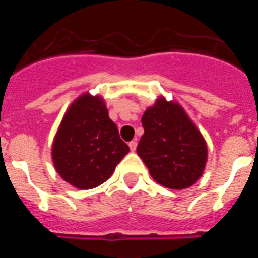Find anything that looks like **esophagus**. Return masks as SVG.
Listing matches in <instances>:
<instances>
[{
	"instance_id": "obj_1",
	"label": "esophagus",
	"mask_w": 258,
	"mask_h": 258,
	"mask_svg": "<svg viewBox=\"0 0 258 258\" xmlns=\"http://www.w3.org/2000/svg\"><path fill=\"white\" fill-rule=\"evenodd\" d=\"M129 149H131V151H136V149H137L136 141H132V142H129Z\"/></svg>"
}]
</instances>
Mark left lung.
Listing matches in <instances>:
<instances>
[{
    "instance_id": "obj_1",
    "label": "left lung",
    "mask_w": 258,
    "mask_h": 258,
    "mask_svg": "<svg viewBox=\"0 0 258 258\" xmlns=\"http://www.w3.org/2000/svg\"><path fill=\"white\" fill-rule=\"evenodd\" d=\"M142 125L137 154L152 178L172 190L192 186L206 169L208 147L183 107L160 95L145 111Z\"/></svg>"
}]
</instances>
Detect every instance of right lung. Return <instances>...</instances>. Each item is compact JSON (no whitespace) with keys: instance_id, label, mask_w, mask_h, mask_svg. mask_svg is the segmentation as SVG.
I'll use <instances>...</instances> for the list:
<instances>
[{"instance_id":"1","label":"right lung","mask_w":258,"mask_h":258,"mask_svg":"<svg viewBox=\"0 0 258 258\" xmlns=\"http://www.w3.org/2000/svg\"><path fill=\"white\" fill-rule=\"evenodd\" d=\"M127 152L129 147L109 118L103 98L84 93L61 118L52 141L51 159L66 182L89 190L106 182Z\"/></svg>"}]
</instances>
